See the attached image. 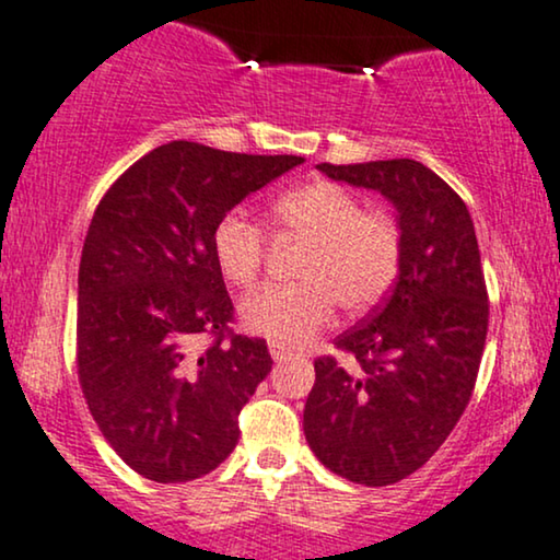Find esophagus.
<instances>
[{
  "label": "esophagus",
  "mask_w": 560,
  "mask_h": 560,
  "mask_svg": "<svg viewBox=\"0 0 560 560\" xmlns=\"http://www.w3.org/2000/svg\"><path fill=\"white\" fill-rule=\"evenodd\" d=\"M270 354H272V360L275 362H280V360H285L288 354H290V350L285 345H278V342H270Z\"/></svg>",
  "instance_id": "esophagus-1"
}]
</instances>
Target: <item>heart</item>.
<instances>
[{
	"label": "heart",
	"instance_id": "b5f03b06",
	"mask_svg": "<svg viewBox=\"0 0 560 560\" xmlns=\"http://www.w3.org/2000/svg\"><path fill=\"white\" fill-rule=\"evenodd\" d=\"M280 226L311 238L301 265L303 282L265 285L242 301V324L257 337L298 347L331 322L337 303L362 314L386 298L401 262V236L383 213H362V202L334 183H308L275 202ZM213 259L231 285L257 280L265 234L244 210H229L210 234Z\"/></svg>",
	"mask_w": 560,
	"mask_h": 560
}]
</instances>
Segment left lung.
<instances>
[{"mask_svg": "<svg viewBox=\"0 0 560 560\" xmlns=\"http://www.w3.org/2000/svg\"><path fill=\"white\" fill-rule=\"evenodd\" d=\"M316 170L396 208L401 262L386 303L337 339L354 365L314 362L303 432L331 474L388 486L438 453L474 394L489 329L481 252L466 202L422 162Z\"/></svg>", "mask_w": 560, "mask_h": 560, "instance_id": "left-lung-1", "label": "left lung"}]
</instances>
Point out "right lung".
Here are the masks:
<instances>
[{
	"label": "right lung",
	"mask_w": 560,
	"mask_h": 560,
	"mask_svg": "<svg viewBox=\"0 0 560 560\" xmlns=\"http://www.w3.org/2000/svg\"><path fill=\"white\" fill-rule=\"evenodd\" d=\"M303 156L170 141L100 200L79 262L77 368L100 432L156 483L210 474L238 442V411L272 370L265 339L231 334L234 306L210 234ZM200 332L217 342L194 350Z\"/></svg>",
	"instance_id": "right-lung-1"
}]
</instances>
